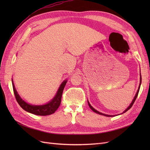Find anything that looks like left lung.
<instances>
[{
    "instance_id": "left-lung-1",
    "label": "left lung",
    "mask_w": 150,
    "mask_h": 150,
    "mask_svg": "<svg viewBox=\"0 0 150 150\" xmlns=\"http://www.w3.org/2000/svg\"><path fill=\"white\" fill-rule=\"evenodd\" d=\"M141 83H142V76H141V73H140V83H139V85L138 89V91H137V94H136L135 96L134 97V99H133L132 102H131V103L130 104V105H129L128 108H127L126 110L125 111H123V112H122V113H124V112H126L127 111H128V110H129V109H130L131 107H132L133 104H134V101H135V100H136V99H137V96H138V93H139V88H140ZM88 105H89V108H90L91 109V110H92L94 112H95L96 113H98V114H99V115H103V116H108V117H112V116H115V115H105V114H103V113H102V112H99V111H98L97 110H95L94 108H93L91 106V104H89V101H88Z\"/></svg>"
}]
</instances>
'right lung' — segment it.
I'll return each mask as SVG.
<instances>
[{
    "label": "right lung",
    "mask_w": 150,
    "mask_h": 150,
    "mask_svg": "<svg viewBox=\"0 0 150 150\" xmlns=\"http://www.w3.org/2000/svg\"><path fill=\"white\" fill-rule=\"evenodd\" d=\"M66 83L67 80L63 81L62 84H61L60 87L59 88L56 96L54 97V98L51 101H49L48 103L46 104H44V105H33V104L27 103L21 98L19 94L17 93L15 88V86L13 84V81L12 86L13 93L15 94L16 100L17 103H19L20 106L23 109V110L35 115L47 116L53 114V113H54V112L57 110V108L59 107L61 102L62 92L66 84Z\"/></svg>",
    "instance_id": "1"
}]
</instances>
